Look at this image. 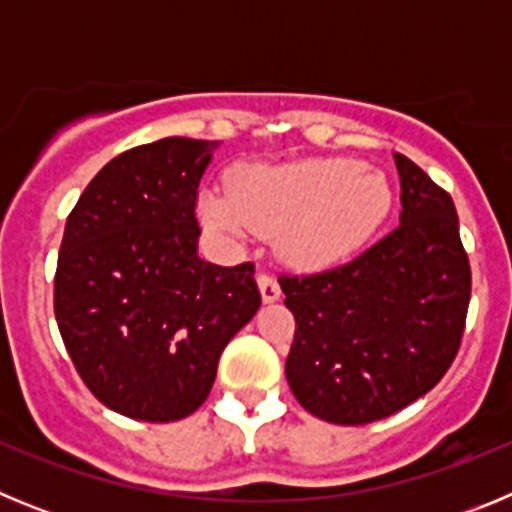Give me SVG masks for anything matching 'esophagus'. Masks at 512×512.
<instances>
[{
  "instance_id": "34e87169",
  "label": "esophagus",
  "mask_w": 512,
  "mask_h": 512,
  "mask_svg": "<svg viewBox=\"0 0 512 512\" xmlns=\"http://www.w3.org/2000/svg\"><path fill=\"white\" fill-rule=\"evenodd\" d=\"M256 282H259V289H261V300H264V302H277L279 300L282 289H279L277 279L269 277L266 271H259V274H256Z\"/></svg>"
}]
</instances>
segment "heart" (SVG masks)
Here are the masks:
<instances>
[{
  "label": "heart",
  "instance_id": "1",
  "mask_svg": "<svg viewBox=\"0 0 512 512\" xmlns=\"http://www.w3.org/2000/svg\"><path fill=\"white\" fill-rule=\"evenodd\" d=\"M392 205L387 176L354 158H302L282 166H248L233 189L207 187L197 212L228 251L253 235H277L282 259L320 269L354 253Z\"/></svg>",
  "mask_w": 512,
  "mask_h": 512
}]
</instances>
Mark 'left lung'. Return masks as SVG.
I'll return each mask as SVG.
<instances>
[{"label": "left lung", "instance_id": "1", "mask_svg": "<svg viewBox=\"0 0 512 512\" xmlns=\"http://www.w3.org/2000/svg\"><path fill=\"white\" fill-rule=\"evenodd\" d=\"M400 225L354 261L282 277L295 315L287 382L302 408L336 425L390 418L433 390L459 351L472 271L451 197L395 153Z\"/></svg>", "mask_w": 512, "mask_h": 512}]
</instances>
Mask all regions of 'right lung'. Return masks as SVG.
Masks as SVG:
<instances>
[{"label": "right lung", "mask_w": 512, "mask_h": 512, "mask_svg": "<svg viewBox=\"0 0 512 512\" xmlns=\"http://www.w3.org/2000/svg\"><path fill=\"white\" fill-rule=\"evenodd\" d=\"M217 140L161 138L112 158L63 230L56 320L102 405L171 423L207 400L230 338L261 307L253 266L197 253V187Z\"/></svg>", "instance_id": "right-lung-1"}]
</instances>
